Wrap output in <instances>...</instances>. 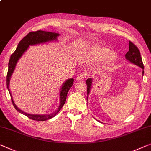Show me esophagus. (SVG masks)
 <instances>
[{
  "mask_svg": "<svg viewBox=\"0 0 151 151\" xmlns=\"http://www.w3.org/2000/svg\"><path fill=\"white\" fill-rule=\"evenodd\" d=\"M85 78V76H84V74L82 73H80V74H78L77 78H76V80H78V81H81L82 80H84Z\"/></svg>",
  "mask_w": 151,
  "mask_h": 151,
  "instance_id": "obj_1",
  "label": "esophagus"
}]
</instances>
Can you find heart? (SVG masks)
<instances>
[{"mask_svg":"<svg viewBox=\"0 0 151 151\" xmlns=\"http://www.w3.org/2000/svg\"><path fill=\"white\" fill-rule=\"evenodd\" d=\"M80 58L83 62L88 63L103 59V64L107 65L116 60V54L114 52H110V50L107 47L97 46L82 53L80 55Z\"/></svg>","mask_w":151,"mask_h":151,"instance_id":"heart-1","label":"heart"}]
</instances>
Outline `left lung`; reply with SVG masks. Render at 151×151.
Returning <instances> with one entry per match:
<instances>
[{
	"mask_svg": "<svg viewBox=\"0 0 151 151\" xmlns=\"http://www.w3.org/2000/svg\"><path fill=\"white\" fill-rule=\"evenodd\" d=\"M125 58L127 60L130 61L131 63H134L135 65L141 67L142 69H144V65L142 60V57L140 55V52H139V49L137 48L136 45L134 43L129 41V51L127 52L125 54ZM144 75V71H142V76ZM86 86H87V95L88 96V94L90 93L92 83L91 78L86 80ZM88 96H87V99H88Z\"/></svg>",
	"mask_w": 151,
	"mask_h": 151,
	"instance_id": "1",
	"label": "left lung"
}]
</instances>
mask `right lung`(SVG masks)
Returning a JSON list of instances; mask_svg holds the SVG:
<instances>
[{"mask_svg":"<svg viewBox=\"0 0 151 151\" xmlns=\"http://www.w3.org/2000/svg\"><path fill=\"white\" fill-rule=\"evenodd\" d=\"M59 34L56 33V32H47V31H43V30H37V31L35 32H30L27 35H26L22 40L19 41L17 45L16 50L15 52L11 55L8 64V72L6 74V86H7V89L9 91L11 95V99H12V104L14 105V108H16L17 111L19 112L22 114L27 116V117L32 120H35V121H47V120L52 119L54 116L57 114V113L60 110V109L63 108L64 106L65 101H66L67 95L68 93V91L70 89L72 85L73 84V79L71 78V79L67 80L65 82L63 83L62 88L60 92V104L57 110H56L54 113L50 114H30L26 113L23 111H22L20 109H19L15 104V103L13 100L12 95L11 94L10 89H9V81L11 76H12L13 72H14L15 67L17 64V62L19 59V58L22 56V54L26 52L29 45L39 44V43H43L48 42V41H52L57 40V37H58Z\"/></svg>","mask_w":151,"mask_h":151,"instance_id":"right-lung-1","label":"right lung"}]
</instances>
